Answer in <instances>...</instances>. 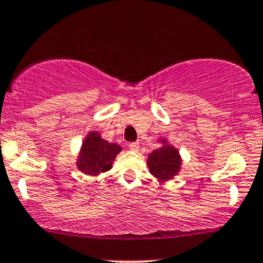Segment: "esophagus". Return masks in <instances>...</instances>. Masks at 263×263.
I'll return each mask as SVG.
<instances>
[{"label":"esophagus","mask_w":263,"mask_h":263,"mask_svg":"<svg viewBox=\"0 0 263 263\" xmlns=\"http://www.w3.org/2000/svg\"><path fill=\"white\" fill-rule=\"evenodd\" d=\"M128 148L131 149V151L134 152H137L138 148H140V142H131L128 145Z\"/></svg>","instance_id":"esophagus-1"}]
</instances>
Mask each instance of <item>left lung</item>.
<instances>
[{"label": "left lung", "mask_w": 263, "mask_h": 263, "mask_svg": "<svg viewBox=\"0 0 263 263\" xmlns=\"http://www.w3.org/2000/svg\"><path fill=\"white\" fill-rule=\"evenodd\" d=\"M162 146L155 149L147 157V166L149 172L160 181L172 180L180 172L182 158L180 151L170 145L166 138H160Z\"/></svg>", "instance_id": "left-lung-1"}]
</instances>
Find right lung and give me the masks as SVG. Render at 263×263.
<instances>
[{"label": "right lung", "mask_w": 263, "mask_h": 263, "mask_svg": "<svg viewBox=\"0 0 263 263\" xmlns=\"http://www.w3.org/2000/svg\"><path fill=\"white\" fill-rule=\"evenodd\" d=\"M122 151L117 143L103 140L100 132L91 131L83 140L76 166L88 176H99L111 170L116 156Z\"/></svg>", "instance_id": "right-lung-1"}]
</instances>
